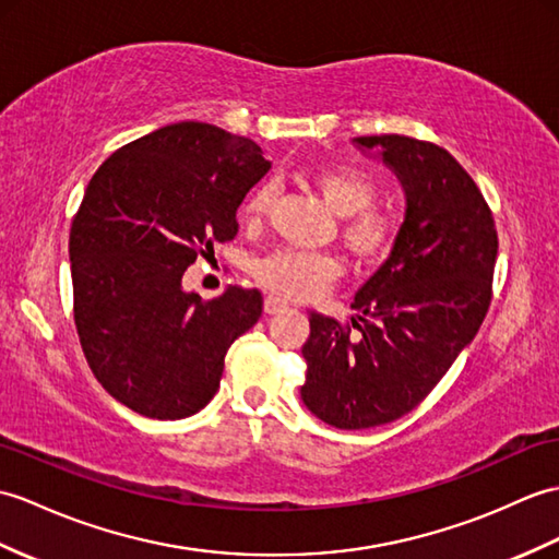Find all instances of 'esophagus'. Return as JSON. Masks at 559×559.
Wrapping results in <instances>:
<instances>
[{
	"instance_id": "1",
	"label": "esophagus",
	"mask_w": 559,
	"mask_h": 559,
	"mask_svg": "<svg viewBox=\"0 0 559 559\" xmlns=\"http://www.w3.org/2000/svg\"><path fill=\"white\" fill-rule=\"evenodd\" d=\"M283 309H288V302L281 300V297H276V295H266V300H264L266 314H278V311H283Z\"/></svg>"
}]
</instances>
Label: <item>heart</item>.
I'll return each mask as SVG.
<instances>
[{
    "label": "heart",
    "mask_w": 559,
    "mask_h": 559,
    "mask_svg": "<svg viewBox=\"0 0 559 559\" xmlns=\"http://www.w3.org/2000/svg\"><path fill=\"white\" fill-rule=\"evenodd\" d=\"M311 183L329 210L343 216L341 240L353 259L371 264L395 248L397 218L381 206H373L376 183L365 171L355 166H326L311 176ZM276 190L271 183L254 188L245 202V216L259 221L271 210ZM252 276L278 297L311 300L341 276V262L326 252L281 248L254 259Z\"/></svg>",
    "instance_id": "b5f03b06"
}]
</instances>
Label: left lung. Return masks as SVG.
<instances>
[{
    "label": "left lung",
    "mask_w": 559,
    "mask_h": 559,
    "mask_svg": "<svg viewBox=\"0 0 559 559\" xmlns=\"http://www.w3.org/2000/svg\"><path fill=\"white\" fill-rule=\"evenodd\" d=\"M405 188L407 210L385 264L355 295L353 329L309 314L307 409L357 431L405 417L474 341L490 307L498 230L460 162L433 142L365 135Z\"/></svg>",
    "instance_id": "8db88e82"
}]
</instances>
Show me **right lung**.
Returning a JSON list of instances; mask_svg holds the SVG:
<instances>
[{
    "mask_svg": "<svg viewBox=\"0 0 559 559\" xmlns=\"http://www.w3.org/2000/svg\"><path fill=\"white\" fill-rule=\"evenodd\" d=\"M271 164L250 138L180 121L116 150L90 180L69 238L73 319L104 391L150 419H186L214 397L262 293L214 300L183 274L238 233L236 212Z\"/></svg>",
    "mask_w": 559,
    "mask_h": 559,
    "instance_id": "1",
    "label": "right lung"
}]
</instances>
